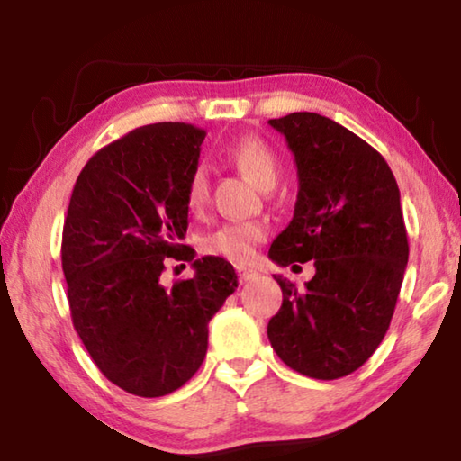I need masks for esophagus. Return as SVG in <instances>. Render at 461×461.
<instances>
[{
  "label": "esophagus",
  "mask_w": 461,
  "mask_h": 461,
  "mask_svg": "<svg viewBox=\"0 0 461 461\" xmlns=\"http://www.w3.org/2000/svg\"><path fill=\"white\" fill-rule=\"evenodd\" d=\"M238 276H240V283H249V280H254L258 275H256V270L238 268Z\"/></svg>",
  "instance_id": "obj_1"
}]
</instances>
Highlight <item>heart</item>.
Wrapping results in <instances>:
<instances>
[{
  "label": "heart",
  "instance_id": "b5f03b06",
  "mask_svg": "<svg viewBox=\"0 0 461 461\" xmlns=\"http://www.w3.org/2000/svg\"><path fill=\"white\" fill-rule=\"evenodd\" d=\"M240 173H244L258 189L268 191L276 185L280 175V160L276 152L260 138L246 136L230 144L223 150ZM209 199V167L194 165L185 181V205L191 213H201ZM267 238V228L258 221H233L223 223L209 231L201 241L205 254L221 256L231 262H248L252 258L256 244Z\"/></svg>",
  "mask_w": 461,
  "mask_h": 461
}]
</instances>
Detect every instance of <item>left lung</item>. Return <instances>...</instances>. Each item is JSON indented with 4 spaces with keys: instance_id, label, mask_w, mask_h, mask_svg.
<instances>
[{
    "instance_id": "8db88e82",
    "label": "left lung",
    "mask_w": 461,
    "mask_h": 461,
    "mask_svg": "<svg viewBox=\"0 0 461 461\" xmlns=\"http://www.w3.org/2000/svg\"><path fill=\"white\" fill-rule=\"evenodd\" d=\"M268 123L286 138L299 175L293 221L268 256L280 267L315 260L303 288L275 275L283 305L268 339L294 372L348 376L384 339L401 293L409 240L399 185L380 152L325 115Z\"/></svg>"
}]
</instances>
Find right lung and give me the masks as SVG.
Wrapping results in <instances>:
<instances>
[{
  "mask_svg": "<svg viewBox=\"0 0 461 461\" xmlns=\"http://www.w3.org/2000/svg\"><path fill=\"white\" fill-rule=\"evenodd\" d=\"M205 130L162 122L131 130L89 158L62 228V272L73 325L101 374L130 394L181 388L207 354V325L238 288L220 256L178 244L189 209L185 181ZM165 258L195 275L161 285Z\"/></svg>",
  "mask_w": 461,
  "mask_h": 461,
  "instance_id": "right-lung-1",
  "label": "right lung"
}]
</instances>
